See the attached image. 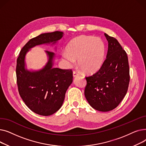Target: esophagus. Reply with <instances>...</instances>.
I'll return each mask as SVG.
<instances>
[{"mask_svg":"<svg viewBox=\"0 0 146 146\" xmlns=\"http://www.w3.org/2000/svg\"><path fill=\"white\" fill-rule=\"evenodd\" d=\"M73 77L76 78V77H78V76L79 75V73L76 71H74L73 73Z\"/></svg>","mask_w":146,"mask_h":146,"instance_id":"34e87169","label":"esophagus"}]
</instances>
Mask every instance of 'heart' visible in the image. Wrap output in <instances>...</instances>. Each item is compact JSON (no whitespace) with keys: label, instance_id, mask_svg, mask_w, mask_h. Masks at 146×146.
<instances>
[{"label":"heart","instance_id":"b5f03b06","mask_svg":"<svg viewBox=\"0 0 146 146\" xmlns=\"http://www.w3.org/2000/svg\"><path fill=\"white\" fill-rule=\"evenodd\" d=\"M105 44L100 38L88 35L76 37L69 42L66 52L61 54V59L72 67L75 60L82 70L86 73H94L103 65L105 58Z\"/></svg>","mask_w":146,"mask_h":146}]
</instances>
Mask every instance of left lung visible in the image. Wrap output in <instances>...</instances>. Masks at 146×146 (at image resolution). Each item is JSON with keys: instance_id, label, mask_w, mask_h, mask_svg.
<instances>
[{"instance_id": "8db88e82", "label": "left lung", "mask_w": 146, "mask_h": 146, "mask_svg": "<svg viewBox=\"0 0 146 146\" xmlns=\"http://www.w3.org/2000/svg\"><path fill=\"white\" fill-rule=\"evenodd\" d=\"M108 42L106 58L100 69L86 77L85 96L95 110L108 112L115 109L125 96L129 82L128 57L115 38L105 33Z\"/></svg>"}]
</instances>
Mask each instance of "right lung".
Wrapping results in <instances>:
<instances>
[{
	"label": "right lung",
	"mask_w": 146,
	"mask_h": 146,
	"mask_svg": "<svg viewBox=\"0 0 146 146\" xmlns=\"http://www.w3.org/2000/svg\"><path fill=\"white\" fill-rule=\"evenodd\" d=\"M60 31L44 33L31 39L23 47L17 58V81L19 94L26 105L34 112L48 116L62 106L67 89L73 82L72 70L53 67L55 53L45 51L48 60L39 70L25 68L27 53L36 45L55 44L63 37Z\"/></svg>",
	"instance_id": "1"
}]
</instances>
